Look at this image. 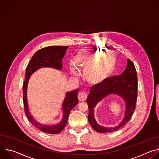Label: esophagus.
I'll list each match as a JSON object with an SVG mask.
<instances>
[{
	"mask_svg": "<svg viewBox=\"0 0 159 159\" xmlns=\"http://www.w3.org/2000/svg\"><path fill=\"white\" fill-rule=\"evenodd\" d=\"M87 94L85 92H80L78 94V99L79 102H84L87 99Z\"/></svg>",
	"mask_w": 159,
	"mask_h": 159,
	"instance_id": "1",
	"label": "esophagus"
}]
</instances>
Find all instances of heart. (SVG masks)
Masks as SVG:
<instances>
[{
  "label": "heart",
  "instance_id": "heart-1",
  "mask_svg": "<svg viewBox=\"0 0 159 159\" xmlns=\"http://www.w3.org/2000/svg\"><path fill=\"white\" fill-rule=\"evenodd\" d=\"M100 55L101 51L94 48L80 50L74 60L77 69L74 66L70 68L71 75L74 77H77L78 71L84 72V79L89 84L95 85L102 83L112 70L115 60L106 62V58H99Z\"/></svg>",
  "mask_w": 159,
  "mask_h": 159
}]
</instances>
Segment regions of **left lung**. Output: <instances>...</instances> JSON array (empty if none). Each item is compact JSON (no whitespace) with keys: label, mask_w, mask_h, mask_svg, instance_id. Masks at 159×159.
<instances>
[{"label":"left lung","mask_w":159,"mask_h":159,"mask_svg":"<svg viewBox=\"0 0 159 159\" xmlns=\"http://www.w3.org/2000/svg\"><path fill=\"white\" fill-rule=\"evenodd\" d=\"M133 63L127 60V66L120 76H113L106 79L102 83L91 87L87 98L89 107L88 121L94 129L99 133H108L118 129L131 118L135 109L137 99L138 78ZM121 97L125 102V117L115 127H106L99 125L94 117V108L102 99L109 95Z\"/></svg>","instance_id":"left-lung-1"}]
</instances>
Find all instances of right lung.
I'll return each mask as SVG.
<instances>
[{"label":"right lung","mask_w":159,"mask_h":159,"mask_svg":"<svg viewBox=\"0 0 159 159\" xmlns=\"http://www.w3.org/2000/svg\"><path fill=\"white\" fill-rule=\"evenodd\" d=\"M69 47L51 46L41 48L37 51L32 57L26 70V79L23 84V102L25 111L29 121L43 132L51 134H58L65 128L70 112L78 104L77 89L70 92H66L62 103L63 116L60 122L53 125H43L34 120L31 115L28 102V85L31 75L36 70L43 67H50L58 70L62 69V59Z\"/></svg>","instance_id":"add662e5"}]
</instances>
